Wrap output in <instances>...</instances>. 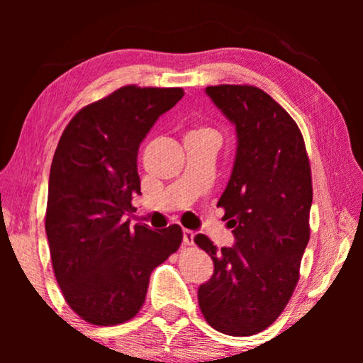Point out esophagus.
<instances>
[{"instance_id":"obj_1","label":"esophagus","mask_w":363,"mask_h":363,"mask_svg":"<svg viewBox=\"0 0 363 363\" xmlns=\"http://www.w3.org/2000/svg\"><path fill=\"white\" fill-rule=\"evenodd\" d=\"M194 237H195V233L192 232V230H184L182 232V238H184V243H186V245H189V247H190V245H194Z\"/></svg>"}]
</instances>
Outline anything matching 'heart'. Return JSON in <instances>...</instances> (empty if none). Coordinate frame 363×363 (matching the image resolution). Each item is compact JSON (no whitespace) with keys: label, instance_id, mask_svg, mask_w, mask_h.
Returning <instances> with one entry per match:
<instances>
[{"label":"heart","instance_id":"1","mask_svg":"<svg viewBox=\"0 0 363 363\" xmlns=\"http://www.w3.org/2000/svg\"><path fill=\"white\" fill-rule=\"evenodd\" d=\"M190 134H214V133L211 130H206V128H205V130H196V131H192Z\"/></svg>","mask_w":363,"mask_h":363}]
</instances>
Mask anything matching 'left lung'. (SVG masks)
I'll list each match as a JSON object with an SVG mask.
<instances>
[{
  "label": "left lung",
  "mask_w": 363,
  "mask_h": 363,
  "mask_svg": "<svg viewBox=\"0 0 363 363\" xmlns=\"http://www.w3.org/2000/svg\"><path fill=\"white\" fill-rule=\"evenodd\" d=\"M205 91L237 133L232 174L218 201L235 245L218 250L203 233L194 238L214 264L199 304L214 330L251 336L277 320L298 284L311 235L309 158L296 123L262 89Z\"/></svg>",
  "instance_id": "obj_1"
}]
</instances>
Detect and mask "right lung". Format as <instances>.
Here are the masks:
<instances>
[{
	"mask_svg": "<svg viewBox=\"0 0 363 363\" xmlns=\"http://www.w3.org/2000/svg\"><path fill=\"white\" fill-rule=\"evenodd\" d=\"M182 88L123 86L83 107L60 136L49 173L46 235L64 298L83 320L118 325L138 314L152 270L179 248L173 224L130 227L140 195L138 152Z\"/></svg>",
	"mask_w": 363,
	"mask_h": 363,
	"instance_id": "add662e5",
	"label": "right lung"
}]
</instances>
